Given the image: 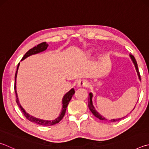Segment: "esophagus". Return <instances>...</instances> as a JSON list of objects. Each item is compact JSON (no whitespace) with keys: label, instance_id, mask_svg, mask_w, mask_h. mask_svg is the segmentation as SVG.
<instances>
[{"label":"esophagus","instance_id":"esophagus-1","mask_svg":"<svg viewBox=\"0 0 149 149\" xmlns=\"http://www.w3.org/2000/svg\"><path fill=\"white\" fill-rule=\"evenodd\" d=\"M88 85V81L85 79H80L77 82V86L79 87H86Z\"/></svg>","mask_w":149,"mask_h":149}]
</instances>
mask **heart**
<instances>
[{
    "label": "heart",
    "mask_w": 149,
    "mask_h": 149,
    "mask_svg": "<svg viewBox=\"0 0 149 149\" xmlns=\"http://www.w3.org/2000/svg\"><path fill=\"white\" fill-rule=\"evenodd\" d=\"M91 51H89L88 52V55H91Z\"/></svg>",
    "instance_id": "1"
}]
</instances>
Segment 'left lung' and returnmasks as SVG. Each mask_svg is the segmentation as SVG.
<instances>
[{
  "instance_id": "1",
  "label": "left lung",
  "mask_w": 149,
  "mask_h": 149,
  "mask_svg": "<svg viewBox=\"0 0 149 149\" xmlns=\"http://www.w3.org/2000/svg\"><path fill=\"white\" fill-rule=\"evenodd\" d=\"M130 57L132 61L133 62V63L134 64L135 66V68H136V72L137 73V75H138L139 77V80L141 81V76H140V74H139V70H138V66H137V62L136 61V58H135L134 56L133 55H132L130 54ZM93 94H92L91 93H89V97H88V108L89 109L91 110V111L92 112V113L96 117H97L98 118H99V119H100L102 120H109L108 119H107L106 118H105L104 117H103V116L102 115L100 114V113L97 111L96 110L95 107H94V106L93 105ZM137 102H138V100H137ZM136 106V105H135ZM135 109V107L133 109H132V111H133L134 109ZM125 117H122V118H117V119H111L109 120V121L110 122H116V121H118V120H120V119H122V118H124Z\"/></svg>"
}]
</instances>
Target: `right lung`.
Returning <instances> with one entry per match:
<instances>
[{
  "instance_id": "obj_1",
  "label": "right lung",
  "mask_w": 149,
  "mask_h": 149,
  "mask_svg": "<svg viewBox=\"0 0 149 149\" xmlns=\"http://www.w3.org/2000/svg\"><path fill=\"white\" fill-rule=\"evenodd\" d=\"M48 47V45L47 44L46 42H43L37 45V46H35L33 48L29 50L27 52L25 53V55L23 56V57L21 59V61H23L24 59H25L26 58L29 57V56H31L32 55H35V54H38L40 53L41 52H43L47 49V48ZM20 63L18 64L17 68V71H16L15 73V84H14V90H15V95H16V102L18 105L19 107L20 108V109L21 110V111L23 112V115H25V117L27 118L31 122H32V123H36L38 124H40V125H42V126H52L54 125V124H57L60 122L63 118L64 117V115H65L66 113V110L68 105L70 101L71 100V99L72 98L73 95H74L75 93V90L74 88H72L71 90H70L67 93L64 94V96L63 98V100H62V109L61 113L59 114V116L56 118L55 119H54L53 120H44V119H41V118H38L36 117H34L33 116H32L31 115H29L28 113H26L25 111V110L23 109V107L21 106L19 101L18 99V96H17V91H16V78H17V71L19 69V66Z\"/></svg>"
}]
</instances>
